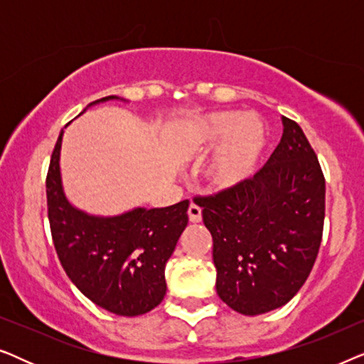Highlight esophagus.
<instances>
[{
  "mask_svg": "<svg viewBox=\"0 0 364 364\" xmlns=\"http://www.w3.org/2000/svg\"><path fill=\"white\" fill-rule=\"evenodd\" d=\"M188 220L192 223H200L202 222V208L197 205V203H191V207H188Z\"/></svg>",
  "mask_w": 364,
  "mask_h": 364,
  "instance_id": "obj_1",
  "label": "esophagus"
}]
</instances>
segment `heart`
I'll return each instance as SVG.
<instances>
[{
  "label": "heart",
  "mask_w": 364,
  "mask_h": 364,
  "mask_svg": "<svg viewBox=\"0 0 364 364\" xmlns=\"http://www.w3.org/2000/svg\"><path fill=\"white\" fill-rule=\"evenodd\" d=\"M265 122L255 112L212 111L187 119L178 136L186 159L202 157L217 147L203 176L218 192L235 191L257 173L267 149Z\"/></svg>",
  "instance_id": "1"
}]
</instances>
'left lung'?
I'll return each mask as SVG.
<instances>
[{"label":"left lung","mask_w":364,"mask_h":364,"mask_svg":"<svg viewBox=\"0 0 364 364\" xmlns=\"http://www.w3.org/2000/svg\"><path fill=\"white\" fill-rule=\"evenodd\" d=\"M283 136L260 172L235 191L197 197L213 238L217 295L255 316L287 305L310 275L325 222V177L301 127Z\"/></svg>","instance_id":"obj_1"}]
</instances>
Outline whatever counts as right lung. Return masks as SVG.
I'll return each mask as SVG.
<instances>
[{
    "mask_svg": "<svg viewBox=\"0 0 364 364\" xmlns=\"http://www.w3.org/2000/svg\"><path fill=\"white\" fill-rule=\"evenodd\" d=\"M124 101L117 96L99 99ZM59 132L46 178L48 217L59 262L77 290L119 316H139L164 300L166 265L188 223V200L94 215L73 205L63 186Z\"/></svg>",
    "mask_w": 364,
    "mask_h": 364,
    "instance_id": "obj_1",
    "label": "right lung"
}]
</instances>
